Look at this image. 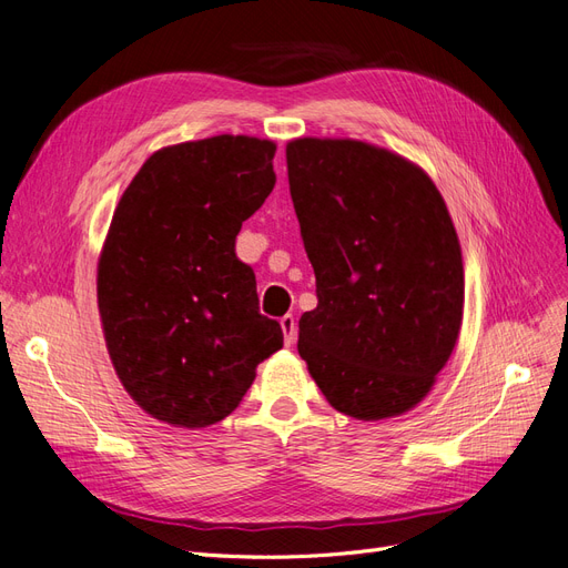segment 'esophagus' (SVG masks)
<instances>
[{
    "mask_svg": "<svg viewBox=\"0 0 568 568\" xmlns=\"http://www.w3.org/2000/svg\"><path fill=\"white\" fill-rule=\"evenodd\" d=\"M280 324H282V332H284V343L286 346H294L296 343V317L294 315H284L282 320H280Z\"/></svg>",
    "mask_w": 568,
    "mask_h": 568,
    "instance_id": "1",
    "label": "esophagus"
}]
</instances>
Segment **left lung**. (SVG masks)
<instances>
[{
    "label": "left lung",
    "mask_w": 568,
    "mask_h": 568,
    "mask_svg": "<svg viewBox=\"0 0 568 568\" xmlns=\"http://www.w3.org/2000/svg\"><path fill=\"white\" fill-rule=\"evenodd\" d=\"M288 189L317 307L298 322V353L329 405L379 422L434 388L462 326L459 236L424 170L359 140L286 144Z\"/></svg>",
    "instance_id": "left-lung-1"
}]
</instances>
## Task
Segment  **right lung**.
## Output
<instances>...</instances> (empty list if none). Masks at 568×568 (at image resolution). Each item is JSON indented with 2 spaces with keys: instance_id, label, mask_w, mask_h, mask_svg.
<instances>
[{
  "instance_id": "right-lung-1",
  "label": "right lung",
  "mask_w": 568,
  "mask_h": 568,
  "mask_svg": "<svg viewBox=\"0 0 568 568\" xmlns=\"http://www.w3.org/2000/svg\"><path fill=\"white\" fill-rule=\"evenodd\" d=\"M277 144L217 134L151 153L120 196L97 303L120 384L153 419L211 426L236 409L284 343L257 311L236 234L270 196Z\"/></svg>"
}]
</instances>
